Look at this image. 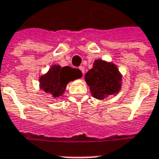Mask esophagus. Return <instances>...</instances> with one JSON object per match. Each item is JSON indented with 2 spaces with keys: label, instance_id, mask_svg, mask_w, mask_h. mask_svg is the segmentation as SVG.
Wrapping results in <instances>:
<instances>
[{
  "label": "esophagus",
  "instance_id": "obj_1",
  "mask_svg": "<svg viewBox=\"0 0 159 159\" xmlns=\"http://www.w3.org/2000/svg\"><path fill=\"white\" fill-rule=\"evenodd\" d=\"M80 70H81V72L83 73V75L85 74V68L83 67V66H80Z\"/></svg>",
  "mask_w": 159,
  "mask_h": 159
}]
</instances>
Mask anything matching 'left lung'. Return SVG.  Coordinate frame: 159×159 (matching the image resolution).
Listing matches in <instances>:
<instances>
[{"mask_svg":"<svg viewBox=\"0 0 159 159\" xmlns=\"http://www.w3.org/2000/svg\"><path fill=\"white\" fill-rule=\"evenodd\" d=\"M85 80L91 95L95 99L102 100L110 95H116L122 87V74L112 62L96 59L92 69L86 73Z\"/></svg>","mask_w":159,"mask_h":159,"instance_id":"left-lung-1","label":"left lung"}]
</instances>
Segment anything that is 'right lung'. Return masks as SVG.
<instances>
[{
  "instance_id": "right-lung-1",
  "label": "right lung",
  "mask_w": 159,
  "mask_h": 159,
  "mask_svg": "<svg viewBox=\"0 0 159 159\" xmlns=\"http://www.w3.org/2000/svg\"><path fill=\"white\" fill-rule=\"evenodd\" d=\"M81 77L82 72L79 69L53 64L45 74L40 75L39 78V88L47 94H49L52 98H58L64 94L68 83Z\"/></svg>"
}]
</instances>
